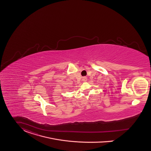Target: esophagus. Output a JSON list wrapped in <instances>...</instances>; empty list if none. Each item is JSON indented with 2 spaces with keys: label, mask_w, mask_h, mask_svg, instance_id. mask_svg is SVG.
<instances>
[{
  "label": "esophagus",
  "mask_w": 151,
  "mask_h": 151,
  "mask_svg": "<svg viewBox=\"0 0 151 151\" xmlns=\"http://www.w3.org/2000/svg\"><path fill=\"white\" fill-rule=\"evenodd\" d=\"M87 80H88L87 77H83V78H82V81H83V82H86Z\"/></svg>",
  "instance_id": "obj_1"
}]
</instances>
